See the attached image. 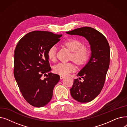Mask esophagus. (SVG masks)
Instances as JSON below:
<instances>
[{"mask_svg": "<svg viewBox=\"0 0 127 127\" xmlns=\"http://www.w3.org/2000/svg\"><path fill=\"white\" fill-rule=\"evenodd\" d=\"M64 77H65V76H64L60 75V79H63Z\"/></svg>", "mask_w": 127, "mask_h": 127, "instance_id": "obj_1", "label": "esophagus"}]
</instances>
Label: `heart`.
I'll return each instance as SVG.
<instances>
[{"mask_svg":"<svg viewBox=\"0 0 127 127\" xmlns=\"http://www.w3.org/2000/svg\"><path fill=\"white\" fill-rule=\"evenodd\" d=\"M64 45L72 52L71 59L78 65H81L86 61L89 57V50L83 46L82 42L78 39L70 38L64 42ZM57 48L55 45L51 46L47 51L48 59L51 61L56 60ZM54 71L57 74L65 76L76 69L75 65L71 62L59 63L54 67Z\"/></svg>","mask_w":127,"mask_h":127,"instance_id":"heart-1","label":"heart"}]
</instances>
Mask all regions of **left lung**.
Listing matches in <instances>:
<instances>
[{
	"mask_svg": "<svg viewBox=\"0 0 127 127\" xmlns=\"http://www.w3.org/2000/svg\"><path fill=\"white\" fill-rule=\"evenodd\" d=\"M66 33L82 36L91 45L92 53L89 61L77 75L83 79V82L74 79L70 89L72 97L77 101L90 102L100 94L105 81L110 59L109 43L101 33L89 27L76 29Z\"/></svg>",
	"mask_w": 127,
	"mask_h": 127,
	"instance_id": "8db88e82",
	"label": "left lung"
}]
</instances>
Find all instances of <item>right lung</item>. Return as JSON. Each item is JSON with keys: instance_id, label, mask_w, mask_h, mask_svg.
<instances>
[{"instance_id": "add662e5", "label": "right lung", "mask_w": 127, "mask_h": 127, "mask_svg": "<svg viewBox=\"0 0 127 127\" xmlns=\"http://www.w3.org/2000/svg\"><path fill=\"white\" fill-rule=\"evenodd\" d=\"M62 35L34 31L26 34L16 46L14 76L23 96L32 106L40 108L48 103L60 80L59 75L49 72L47 51ZM43 75L47 78L42 79Z\"/></svg>"}]
</instances>
